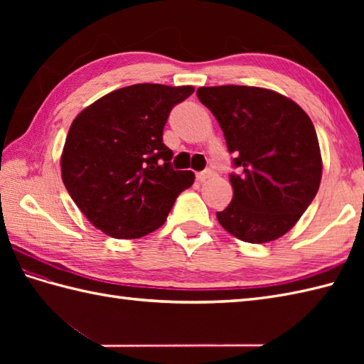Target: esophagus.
<instances>
[{"mask_svg":"<svg viewBox=\"0 0 364 364\" xmlns=\"http://www.w3.org/2000/svg\"><path fill=\"white\" fill-rule=\"evenodd\" d=\"M213 175H214L213 170H211V168H206V170H203V172H198V173H197V180H198L200 183H202V181H206L208 178H211Z\"/></svg>","mask_w":364,"mask_h":364,"instance_id":"esophagus-1","label":"esophagus"}]
</instances>
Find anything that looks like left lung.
<instances>
[{
  "mask_svg": "<svg viewBox=\"0 0 364 364\" xmlns=\"http://www.w3.org/2000/svg\"><path fill=\"white\" fill-rule=\"evenodd\" d=\"M197 97L218 119L237 168L230 173L233 200L215 214L219 223L244 242L275 241L318 194L322 159L311 119L261 87H200Z\"/></svg>",
  "mask_w": 364,
  "mask_h": 364,
  "instance_id": "left-lung-1",
  "label": "left lung"
}]
</instances>
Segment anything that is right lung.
<instances>
[{"instance_id":"obj_1","label":"right lung","mask_w":364,"mask_h":364,"mask_svg":"<svg viewBox=\"0 0 364 364\" xmlns=\"http://www.w3.org/2000/svg\"><path fill=\"white\" fill-rule=\"evenodd\" d=\"M192 86L134 84L78 114L65 139V189L92 225L115 239H137L166 222L176 197L194 183L172 167L162 133Z\"/></svg>"}]
</instances>
